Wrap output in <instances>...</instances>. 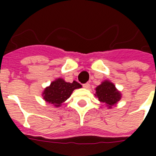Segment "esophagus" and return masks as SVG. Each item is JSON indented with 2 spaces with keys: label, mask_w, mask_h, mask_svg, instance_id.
I'll list each match as a JSON object with an SVG mask.
<instances>
[{
  "label": "esophagus",
  "mask_w": 156,
  "mask_h": 156,
  "mask_svg": "<svg viewBox=\"0 0 156 156\" xmlns=\"http://www.w3.org/2000/svg\"><path fill=\"white\" fill-rule=\"evenodd\" d=\"M83 87L84 88H86V89H89L90 88V83H84V84H83Z\"/></svg>",
  "instance_id": "obj_1"
}]
</instances>
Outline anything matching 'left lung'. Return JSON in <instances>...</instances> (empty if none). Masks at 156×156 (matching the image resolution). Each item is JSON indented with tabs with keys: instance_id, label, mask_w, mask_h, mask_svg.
<instances>
[{
	"instance_id": "1",
	"label": "left lung",
	"mask_w": 156,
	"mask_h": 156,
	"mask_svg": "<svg viewBox=\"0 0 156 156\" xmlns=\"http://www.w3.org/2000/svg\"><path fill=\"white\" fill-rule=\"evenodd\" d=\"M95 90V95L99 98V100L106 104L108 108H111V106L121 100V93L116 90L114 84L108 81H105L98 86Z\"/></svg>"
}]
</instances>
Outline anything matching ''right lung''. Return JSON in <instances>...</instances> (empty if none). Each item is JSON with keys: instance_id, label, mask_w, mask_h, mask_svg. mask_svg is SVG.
Instances as JSON below:
<instances>
[{"instance_id": "1", "label": "right lung", "mask_w": 156, "mask_h": 156, "mask_svg": "<svg viewBox=\"0 0 156 156\" xmlns=\"http://www.w3.org/2000/svg\"><path fill=\"white\" fill-rule=\"evenodd\" d=\"M82 86L73 81V83H66L63 79L58 78L51 83L43 93V96L46 102L55 107H60L61 104L70 97L73 90L80 88Z\"/></svg>"}]
</instances>
